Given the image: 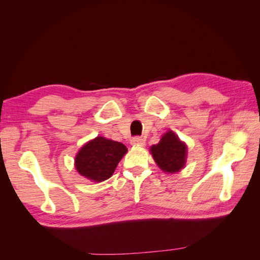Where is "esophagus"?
<instances>
[{"label":"esophagus","instance_id":"1","mask_svg":"<svg viewBox=\"0 0 260 260\" xmlns=\"http://www.w3.org/2000/svg\"><path fill=\"white\" fill-rule=\"evenodd\" d=\"M145 140L141 137H135L131 140V145H144Z\"/></svg>","mask_w":260,"mask_h":260}]
</instances>
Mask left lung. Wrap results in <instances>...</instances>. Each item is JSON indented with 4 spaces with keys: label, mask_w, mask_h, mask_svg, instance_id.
<instances>
[{
    "label": "left lung",
    "mask_w": 260,
    "mask_h": 260,
    "mask_svg": "<svg viewBox=\"0 0 260 260\" xmlns=\"http://www.w3.org/2000/svg\"><path fill=\"white\" fill-rule=\"evenodd\" d=\"M149 151L157 166L164 172L174 174L184 167L187 147L174 131L165 133L159 143L153 145Z\"/></svg>",
    "instance_id": "1"
}]
</instances>
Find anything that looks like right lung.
<instances>
[{"label": "right lung", "instance_id": "obj_1", "mask_svg": "<svg viewBox=\"0 0 260 260\" xmlns=\"http://www.w3.org/2000/svg\"><path fill=\"white\" fill-rule=\"evenodd\" d=\"M127 151L120 142L98 137L80 148L75 158V167L86 179L102 182L113 176Z\"/></svg>", "mask_w": 260, "mask_h": 260}]
</instances>
